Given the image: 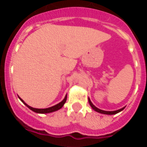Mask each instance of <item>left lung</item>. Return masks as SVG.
<instances>
[{"label": "left lung", "instance_id": "left-lung-1", "mask_svg": "<svg viewBox=\"0 0 147 147\" xmlns=\"http://www.w3.org/2000/svg\"><path fill=\"white\" fill-rule=\"evenodd\" d=\"M88 102H89V104H90V107H91L92 108L95 110V111H96V112L100 113H102V114H107V115H114V114H116V113H118L121 112V110H123L124 109V107H123V108L119 109V110H115V111H105V110H100V109L97 108L96 106H94V105H93V104L92 103L91 101H90V99L89 98H88Z\"/></svg>", "mask_w": 147, "mask_h": 147}]
</instances>
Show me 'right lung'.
<instances>
[{"label": "right lung", "mask_w": 147, "mask_h": 147, "mask_svg": "<svg viewBox=\"0 0 147 147\" xmlns=\"http://www.w3.org/2000/svg\"><path fill=\"white\" fill-rule=\"evenodd\" d=\"M19 98H20V101H21V102H23V103L24 104L26 107H28L30 110H32V111H34V112L37 113H49L54 112V111H57V110L62 108V106H63V105H65V103L66 100H67V95L65 96L64 99L62 100L61 102H59V104L54 105V106H53V107H49V108H45V109H37V108H34V107H30L29 105H28L26 102H24V101H23L22 98H20V97H19Z\"/></svg>", "instance_id": "1"}]
</instances>
